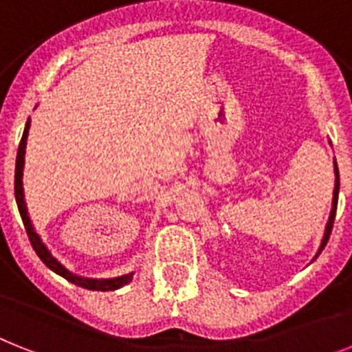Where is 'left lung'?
I'll use <instances>...</instances> for the list:
<instances>
[{
	"mask_svg": "<svg viewBox=\"0 0 352 352\" xmlns=\"http://www.w3.org/2000/svg\"><path fill=\"white\" fill-rule=\"evenodd\" d=\"M334 173H336V182H334V197H333V211H331L329 222H327V228H325V235L324 241H322V245H320L318 255L322 253V250L325 248L327 241H329L331 231H333V224H334V215H336V204H338V190H340V175H338V166H336V161H334ZM316 255V256H318Z\"/></svg>",
	"mask_w": 352,
	"mask_h": 352,
	"instance_id": "left-lung-1",
	"label": "left lung"
}]
</instances>
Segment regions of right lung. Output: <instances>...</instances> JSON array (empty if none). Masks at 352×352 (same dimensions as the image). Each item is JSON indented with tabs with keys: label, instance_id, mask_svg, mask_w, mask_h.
<instances>
[{
	"label": "right lung",
	"instance_id": "1",
	"mask_svg": "<svg viewBox=\"0 0 352 352\" xmlns=\"http://www.w3.org/2000/svg\"><path fill=\"white\" fill-rule=\"evenodd\" d=\"M28 126H30V122H27V126H25V131H23L21 142H19L18 148V157H16V173H14V193H16V202H18L19 208V215L23 219V224H25V230H27L28 241L32 244L34 251L37 253V256L45 262L47 267H50L52 271H56L57 275H61L63 278H67L68 282H72L76 285H81L85 289H92V291H113L122 287L124 284H128L131 280V273L130 275L119 276V278H110V280H94V278H81V276L72 275L70 271H67L63 267L56 258H54L48 250L45 248V244L41 242V239L37 236L36 231L32 230V224H30V219L27 215V208H25V201H23V155H25V146H27V135H28Z\"/></svg>",
	"mask_w": 352,
	"mask_h": 352
}]
</instances>
